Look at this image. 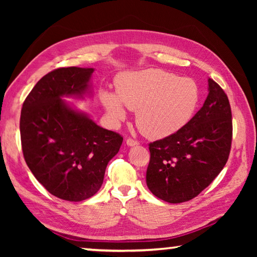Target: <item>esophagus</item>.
<instances>
[{"label":"esophagus","mask_w":257,"mask_h":257,"mask_svg":"<svg viewBox=\"0 0 257 257\" xmlns=\"http://www.w3.org/2000/svg\"><path fill=\"white\" fill-rule=\"evenodd\" d=\"M125 143H127L128 146H136L139 144L137 141H135V139H133V138H128L127 141H125Z\"/></svg>","instance_id":"1"}]
</instances>
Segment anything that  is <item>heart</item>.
<instances>
[{
	"mask_svg": "<svg viewBox=\"0 0 257 257\" xmlns=\"http://www.w3.org/2000/svg\"><path fill=\"white\" fill-rule=\"evenodd\" d=\"M101 101L111 122L118 124L127 111H136V123L146 137L161 139L176 134L193 118L199 89L190 78L162 69L127 72L116 80V94L102 90Z\"/></svg>",
	"mask_w": 257,
	"mask_h": 257,
	"instance_id": "1",
	"label": "heart"
}]
</instances>
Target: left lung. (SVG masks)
<instances>
[{
    "label": "left lung",
    "instance_id": "left-lung-1",
    "mask_svg": "<svg viewBox=\"0 0 257 257\" xmlns=\"http://www.w3.org/2000/svg\"><path fill=\"white\" fill-rule=\"evenodd\" d=\"M231 139L228 96L210 78L208 95L201 110L179 132L150 144L147 187L168 203L190 201L222 170Z\"/></svg>",
    "mask_w": 257,
    "mask_h": 257
}]
</instances>
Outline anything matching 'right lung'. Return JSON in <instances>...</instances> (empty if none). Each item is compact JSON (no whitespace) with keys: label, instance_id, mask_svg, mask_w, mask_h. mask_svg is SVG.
<instances>
[{"label":"right lung","instance_id":"1","mask_svg":"<svg viewBox=\"0 0 257 257\" xmlns=\"http://www.w3.org/2000/svg\"><path fill=\"white\" fill-rule=\"evenodd\" d=\"M93 72V68L55 69L35 85L21 108L26 163L49 193L69 202L97 193L108 161L123 141L62 99L88 94Z\"/></svg>","mask_w":257,"mask_h":257}]
</instances>
